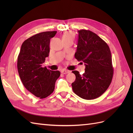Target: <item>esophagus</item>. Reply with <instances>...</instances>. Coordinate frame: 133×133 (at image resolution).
I'll use <instances>...</instances> for the list:
<instances>
[{
	"instance_id": "esophagus-1",
	"label": "esophagus",
	"mask_w": 133,
	"mask_h": 133,
	"mask_svg": "<svg viewBox=\"0 0 133 133\" xmlns=\"http://www.w3.org/2000/svg\"><path fill=\"white\" fill-rule=\"evenodd\" d=\"M69 70H65V69H62L61 70V73L62 74H68L69 73Z\"/></svg>"
}]
</instances>
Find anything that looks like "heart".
<instances>
[{"label": "heart", "mask_w": 133, "mask_h": 133, "mask_svg": "<svg viewBox=\"0 0 133 133\" xmlns=\"http://www.w3.org/2000/svg\"><path fill=\"white\" fill-rule=\"evenodd\" d=\"M75 38V35L73 32L71 31H68L65 32L62 35V40H72L73 41Z\"/></svg>", "instance_id": "obj_1"}]
</instances>
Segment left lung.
Segmentation results:
<instances>
[{
  "instance_id": "1",
  "label": "left lung",
  "mask_w": 133,
  "mask_h": 133,
  "mask_svg": "<svg viewBox=\"0 0 133 133\" xmlns=\"http://www.w3.org/2000/svg\"><path fill=\"white\" fill-rule=\"evenodd\" d=\"M75 58L85 63V72L80 75L74 70L75 82L71 84L74 93L87 100L97 98L105 92L113 76L109 47L98 35L88 30H78Z\"/></svg>"
}]
</instances>
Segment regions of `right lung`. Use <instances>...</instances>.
<instances>
[{
    "label": "right lung",
    "mask_w": 133,
    "mask_h": 133,
    "mask_svg": "<svg viewBox=\"0 0 133 133\" xmlns=\"http://www.w3.org/2000/svg\"><path fill=\"white\" fill-rule=\"evenodd\" d=\"M57 31H44L27 39L22 44L17 62L20 78L26 89L40 99L45 98L54 91L60 71L42 67L49 56L50 41Z\"/></svg>",
    "instance_id": "1"
}]
</instances>
